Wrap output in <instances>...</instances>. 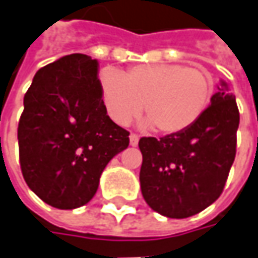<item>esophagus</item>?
<instances>
[{
  "label": "esophagus",
  "mask_w": 258,
  "mask_h": 258,
  "mask_svg": "<svg viewBox=\"0 0 258 258\" xmlns=\"http://www.w3.org/2000/svg\"><path fill=\"white\" fill-rule=\"evenodd\" d=\"M138 140H140V137H138L136 133H131V134H130V144H131L133 147L137 146Z\"/></svg>",
  "instance_id": "1"
}]
</instances>
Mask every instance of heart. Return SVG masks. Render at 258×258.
Returning a JSON list of instances; mask_svg holds the SVG:
<instances>
[{
	"mask_svg": "<svg viewBox=\"0 0 258 258\" xmlns=\"http://www.w3.org/2000/svg\"><path fill=\"white\" fill-rule=\"evenodd\" d=\"M101 97L108 117L127 125L143 110L146 125L163 134L190 128L207 110L213 97L209 73L181 64H141L120 74L105 68L100 76Z\"/></svg>",
	"mask_w": 258,
	"mask_h": 258,
	"instance_id": "b5f03b06",
	"label": "heart"
}]
</instances>
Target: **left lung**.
<instances>
[{
  "label": "left lung",
  "mask_w": 258,
  "mask_h": 258,
  "mask_svg": "<svg viewBox=\"0 0 258 258\" xmlns=\"http://www.w3.org/2000/svg\"><path fill=\"white\" fill-rule=\"evenodd\" d=\"M240 112L226 83L194 125L160 140L143 137L140 170L146 203L161 216L191 217L221 196L234 163Z\"/></svg>",
  "instance_id": "obj_1"
}]
</instances>
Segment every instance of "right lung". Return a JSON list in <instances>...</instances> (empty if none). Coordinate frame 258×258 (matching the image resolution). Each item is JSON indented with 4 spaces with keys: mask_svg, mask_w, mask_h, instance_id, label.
Returning <instances> with one entry per match:
<instances>
[{
    "mask_svg": "<svg viewBox=\"0 0 258 258\" xmlns=\"http://www.w3.org/2000/svg\"><path fill=\"white\" fill-rule=\"evenodd\" d=\"M130 133L107 115L98 61L84 54L59 58L37 71L18 122L24 180L59 210L87 204L102 170L130 144Z\"/></svg>",
    "mask_w": 258,
    "mask_h": 258,
    "instance_id": "right-lung-1",
    "label": "right lung"
}]
</instances>
